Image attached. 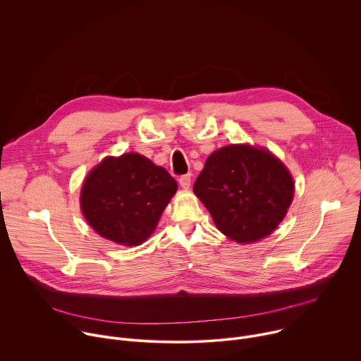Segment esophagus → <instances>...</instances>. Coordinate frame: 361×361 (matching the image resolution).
<instances>
[{
    "mask_svg": "<svg viewBox=\"0 0 361 361\" xmlns=\"http://www.w3.org/2000/svg\"><path fill=\"white\" fill-rule=\"evenodd\" d=\"M178 181H180V185L183 187V188H190V185H191V174H184V176H181L180 178H178Z\"/></svg>",
    "mask_w": 361,
    "mask_h": 361,
    "instance_id": "obj_1",
    "label": "esophagus"
}]
</instances>
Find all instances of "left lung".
<instances>
[{
	"instance_id": "left-lung-1",
	"label": "left lung",
	"mask_w": 361,
	"mask_h": 361,
	"mask_svg": "<svg viewBox=\"0 0 361 361\" xmlns=\"http://www.w3.org/2000/svg\"><path fill=\"white\" fill-rule=\"evenodd\" d=\"M194 192L224 235L247 244L267 237L283 221L294 181L270 151L231 144L210 154Z\"/></svg>"
}]
</instances>
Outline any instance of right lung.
Returning a JSON list of instances; mask_svg holds the SVG:
<instances>
[{"mask_svg": "<svg viewBox=\"0 0 361 361\" xmlns=\"http://www.w3.org/2000/svg\"><path fill=\"white\" fill-rule=\"evenodd\" d=\"M177 191L169 171L137 152L107 157L87 176L80 195L87 223L123 245H140Z\"/></svg>", "mask_w": 361, "mask_h": 361, "instance_id": "obj_1", "label": "right lung"}]
</instances>
